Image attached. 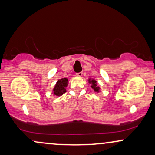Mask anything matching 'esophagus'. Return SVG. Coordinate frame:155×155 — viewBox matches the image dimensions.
I'll use <instances>...</instances> for the list:
<instances>
[{
  "label": "esophagus",
  "instance_id": "obj_1",
  "mask_svg": "<svg viewBox=\"0 0 155 155\" xmlns=\"http://www.w3.org/2000/svg\"><path fill=\"white\" fill-rule=\"evenodd\" d=\"M82 75H83V72H82V71L79 72V73H77V74H76V76H79V77H81V76H82Z\"/></svg>",
  "mask_w": 155,
  "mask_h": 155
}]
</instances>
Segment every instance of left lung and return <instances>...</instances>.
I'll list each match as a JSON object with an SVG mask.
<instances>
[{
    "label": "left lung",
    "mask_w": 155,
    "mask_h": 155,
    "mask_svg": "<svg viewBox=\"0 0 155 155\" xmlns=\"http://www.w3.org/2000/svg\"><path fill=\"white\" fill-rule=\"evenodd\" d=\"M89 82L90 84H91V87L94 90L95 92H99V87L97 86V81L94 79H89Z\"/></svg>",
    "instance_id": "obj_1"
}]
</instances>
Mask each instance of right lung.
<instances>
[{
  "mask_svg": "<svg viewBox=\"0 0 155 155\" xmlns=\"http://www.w3.org/2000/svg\"><path fill=\"white\" fill-rule=\"evenodd\" d=\"M67 85H68V79H66V78L58 80L54 89V95L61 96L63 94L65 93L66 91V87H67Z\"/></svg>",
  "mask_w": 155,
  "mask_h": 155,
  "instance_id": "add662e5",
  "label": "right lung"
}]
</instances>
